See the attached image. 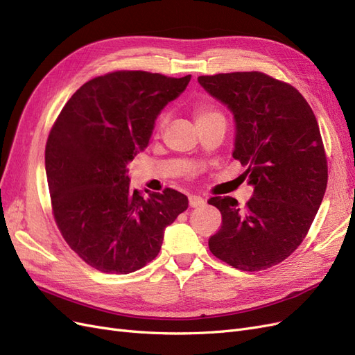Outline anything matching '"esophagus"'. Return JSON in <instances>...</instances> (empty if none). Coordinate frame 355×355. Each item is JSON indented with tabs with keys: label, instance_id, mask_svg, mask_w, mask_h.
<instances>
[{
	"label": "esophagus",
	"instance_id": "esophagus-1",
	"mask_svg": "<svg viewBox=\"0 0 355 355\" xmlns=\"http://www.w3.org/2000/svg\"><path fill=\"white\" fill-rule=\"evenodd\" d=\"M204 202H206V201H204V198H201L198 196H191L189 197V206L191 207H201Z\"/></svg>",
	"mask_w": 355,
	"mask_h": 355
}]
</instances>
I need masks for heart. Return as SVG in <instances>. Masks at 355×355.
<instances>
[{
	"label": "heart",
	"instance_id": "1",
	"mask_svg": "<svg viewBox=\"0 0 355 355\" xmlns=\"http://www.w3.org/2000/svg\"><path fill=\"white\" fill-rule=\"evenodd\" d=\"M194 114H196L197 123L210 120V118H214V116H222L216 110H213L211 106H207V105H200V106H197Z\"/></svg>",
	"mask_w": 355,
	"mask_h": 355
}]
</instances>
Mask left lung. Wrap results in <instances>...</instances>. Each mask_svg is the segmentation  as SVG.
I'll use <instances>...</instances> for the list:
<instances>
[{
	"label": "left lung",
	"mask_w": 355,
	"mask_h": 355,
	"mask_svg": "<svg viewBox=\"0 0 355 355\" xmlns=\"http://www.w3.org/2000/svg\"><path fill=\"white\" fill-rule=\"evenodd\" d=\"M198 83L232 112V157L253 187L243 209L232 197L209 200L222 214L209 249L237 270H266L297 249L323 201L327 159L318 123L302 94L266 73L202 75Z\"/></svg>",
	"instance_id": "left-lung-1"
}]
</instances>
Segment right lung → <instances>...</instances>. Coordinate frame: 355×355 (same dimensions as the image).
Masks as SVG:
<instances>
[{
  "mask_svg": "<svg viewBox=\"0 0 355 355\" xmlns=\"http://www.w3.org/2000/svg\"><path fill=\"white\" fill-rule=\"evenodd\" d=\"M191 75L145 71L96 77L72 94L46 145V173L58 228L81 259L106 274L141 270L159 253L164 230L188 209L175 189H130L127 164L148 146L164 106Z\"/></svg>",
  "mask_w": 355,
  "mask_h": 355,
  "instance_id": "1",
  "label": "right lung"
}]
</instances>
